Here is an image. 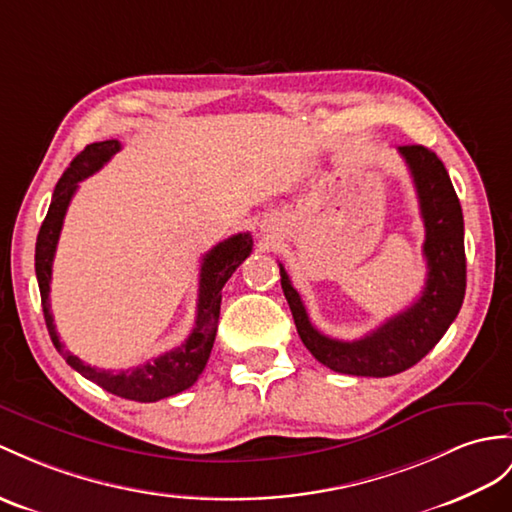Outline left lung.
Instances as JSON below:
<instances>
[{"label": "left lung", "instance_id": "1", "mask_svg": "<svg viewBox=\"0 0 512 512\" xmlns=\"http://www.w3.org/2000/svg\"><path fill=\"white\" fill-rule=\"evenodd\" d=\"M397 152L413 176L426 228L423 258L428 265V278L413 306L384 321L363 339H330L310 323L302 297L280 265L282 291L299 339L321 365L347 376L386 378L417 365L452 326L465 299V223L447 169L439 156L423 145H402Z\"/></svg>", "mask_w": 512, "mask_h": 512}]
</instances>
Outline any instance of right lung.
<instances>
[{"label": "right lung", "mask_w": 512, "mask_h": 512, "mask_svg": "<svg viewBox=\"0 0 512 512\" xmlns=\"http://www.w3.org/2000/svg\"><path fill=\"white\" fill-rule=\"evenodd\" d=\"M121 149L119 141H102L91 143L84 147L76 158L71 160L69 169L62 173L58 180L52 204H49L47 217L36 236V254H34V269L36 280H39L41 302L45 326L56 350L67 360V365L76 369L86 380L102 386L108 393L126 397L134 402H158L162 397L176 395L189 389L204 371L210 350H213L217 323H219V308H221V289L226 286L232 273L236 271L243 260L252 252V236L249 232L234 234L230 239L215 245L202 258V269H199V295H197V317L195 326L186 339L176 350L158 356L152 363H145L134 369L112 371L99 369L82 363L78 356L65 350L60 343L58 332L54 326L52 310H49V282H52V263L58 245V236L65 221L67 208L73 193L78 191V182L93 176L95 171L102 169L106 162Z\"/></svg>", "instance_id": "obj_1"}]
</instances>
